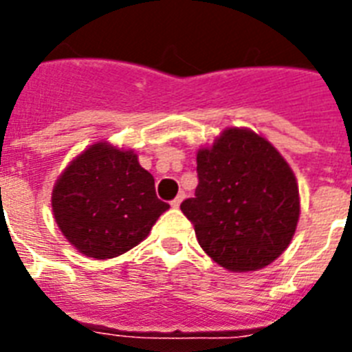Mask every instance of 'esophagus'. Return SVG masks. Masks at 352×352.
<instances>
[{
  "label": "esophagus",
  "mask_w": 352,
  "mask_h": 352,
  "mask_svg": "<svg viewBox=\"0 0 352 352\" xmlns=\"http://www.w3.org/2000/svg\"><path fill=\"white\" fill-rule=\"evenodd\" d=\"M182 199H184V193L177 195V197L171 201V206H173V208H179V206H181V203H182Z\"/></svg>",
  "instance_id": "obj_1"
}]
</instances>
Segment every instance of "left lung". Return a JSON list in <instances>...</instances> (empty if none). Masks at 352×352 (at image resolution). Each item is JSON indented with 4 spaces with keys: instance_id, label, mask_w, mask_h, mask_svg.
I'll list each match as a JSON object with an SVG mask.
<instances>
[{
    "instance_id": "8db88e82",
    "label": "left lung",
    "mask_w": 352,
    "mask_h": 352,
    "mask_svg": "<svg viewBox=\"0 0 352 352\" xmlns=\"http://www.w3.org/2000/svg\"><path fill=\"white\" fill-rule=\"evenodd\" d=\"M195 197L181 204L201 248L230 272L276 261L300 221L298 181L272 142L248 127H226L197 151Z\"/></svg>"
}]
</instances>
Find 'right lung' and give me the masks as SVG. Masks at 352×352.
I'll list each match as a JSON object with an SVG mask.
<instances>
[{
    "label": "right lung",
    "mask_w": 352,
    "mask_h": 352,
    "mask_svg": "<svg viewBox=\"0 0 352 352\" xmlns=\"http://www.w3.org/2000/svg\"><path fill=\"white\" fill-rule=\"evenodd\" d=\"M63 237L87 257L111 259L131 250L170 208L133 149L98 140L74 157L51 193Z\"/></svg>",
    "instance_id": "right-lung-1"
}]
</instances>
